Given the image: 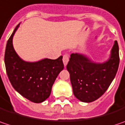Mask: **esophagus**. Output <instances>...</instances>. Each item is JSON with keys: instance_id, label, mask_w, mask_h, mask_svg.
<instances>
[{"instance_id": "obj_1", "label": "esophagus", "mask_w": 125, "mask_h": 125, "mask_svg": "<svg viewBox=\"0 0 125 125\" xmlns=\"http://www.w3.org/2000/svg\"><path fill=\"white\" fill-rule=\"evenodd\" d=\"M68 61H69V57H68V54H65L63 56V64H64V66H65L67 65Z\"/></svg>"}]
</instances>
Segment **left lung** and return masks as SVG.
<instances>
[{
    "label": "left lung",
    "mask_w": 125,
    "mask_h": 125,
    "mask_svg": "<svg viewBox=\"0 0 125 125\" xmlns=\"http://www.w3.org/2000/svg\"><path fill=\"white\" fill-rule=\"evenodd\" d=\"M119 63V47L116 41L110 58L104 63L94 62L82 54H71L66 68L75 96L86 103L98 99L111 84Z\"/></svg>",
    "instance_id": "obj_1"
}]
</instances>
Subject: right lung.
<instances>
[{"mask_svg":"<svg viewBox=\"0 0 125 125\" xmlns=\"http://www.w3.org/2000/svg\"><path fill=\"white\" fill-rule=\"evenodd\" d=\"M14 29L8 41L5 52L6 72L14 89L34 103H41L50 96L52 85L63 69L62 56L57 59H44L35 62L22 60L12 45L13 36L19 28Z\"/></svg>","mask_w":125,"mask_h":125,"instance_id":"1","label":"right lung"}]
</instances>
